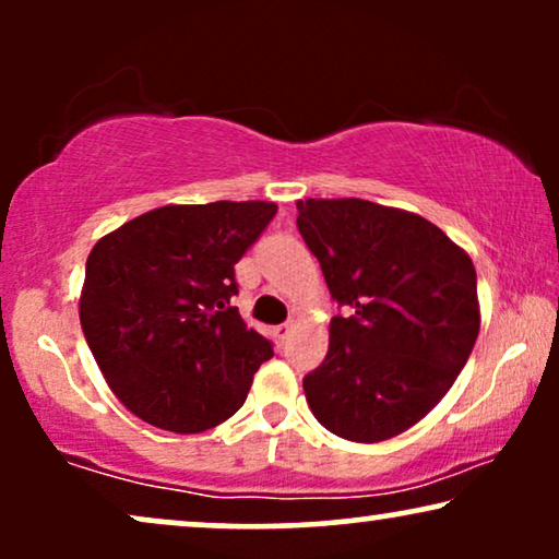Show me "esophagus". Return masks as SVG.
Returning a JSON list of instances; mask_svg holds the SVG:
<instances>
[{
	"label": "esophagus",
	"instance_id": "34e87169",
	"mask_svg": "<svg viewBox=\"0 0 559 559\" xmlns=\"http://www.w3.org/2000/svg\"><path fill=\"white\" fill-rule=\"evenodd\" d=\"M293 328H295V318H289L287 323H282V325L277 328L280 338H282V341H287V335H289V331H293Z\"/></svg>",
	"mask_w": 559,
	"mask_h": 559
}]
</instances>
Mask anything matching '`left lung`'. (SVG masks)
I'll use <instances>...</instances> for the list:
<instances>
[{
  "instance_id": "obj_1",
  "label": "left lung",
  "mask_w": 559,
  "mask_h": 559,
  "mask_svg": "<svg viewBox=\"0 0 559 559\" xmlns=\"http://www.w3.org/2000/svg\"><path fill=\"white\" fill-rule=\"evenodd\" d=\"M297 228L348 312L331 320L325 361L302 379L312 415L354 442L409 430L476 346L471 257L417 213L361 198L297 201Z\"/></svg>"
}]
</instances>
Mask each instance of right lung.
<instances>
[{
	"label": "right lung",
	"mask_w": 559,
	"mask_h": 559,
	"mask_svg": "<svg viewBox=\"0 0 559 559\" xmlns=\"http://www.w3.org/2000/svg\"><path fill=\"white\" fill-rule=\"evenodd\" d=\"M277 205H163L96 241L79 316L117 400L178 435L226 423L247 400L272 343L247 328L231 297L234 264Z\"/></svg>",
	"instance_id": "add662e5"
}]
</instances>
